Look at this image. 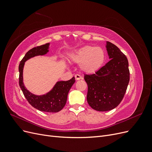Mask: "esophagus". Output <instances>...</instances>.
<instances>
[{
  "instance_id": "1",
  "label": "esophagus",
  "mask_w": 152,
  "mask_h": 152,
  "mask_svg": "<svg viewBox=\"0 0 152 152\" xmlns=\"http://www.w3.org/2000/svg\"><path fill=\"white\" fill-rule=\"evenodd\" d=\"M75 80H81V79H83V78H82L80 75L79 74H77L75 75Z\"/></svg>"
}]
</instances>
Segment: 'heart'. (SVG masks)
<instances>
[{"mask_svg":"<svg viewBox=\"0 0 152 152\" xmlns=\"http://www.w3.org/2000/svg\"><path fill=\"white\" fill-rule=\"evenodd\" d=\"M105 54L100 47L85 45L69 55V59L73 62L79 63L80 70L87 74L98 71L104 61Z\"/></svg>","mask_w":152,"mask_h":152,"instance_id":"b5f03b06","label":"heart"}]
</instances>
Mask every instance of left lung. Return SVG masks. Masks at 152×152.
<instances>
[{"mask_svg": "<svg viewBox=\"0 0 152 152\" xmlns=\"http://www.w3.org/2000/svg\"><path fill=\"white\" fill-rule=\"evenodd\" d=\"M110 60L94 74L85 75L88 86L87 101L96 111H110L120 104L129 82L127 57L115 45L107 42Z\"/></svg>", "mask_w": 152, "mask_h": 152, "instance_id": "8db88e82", "label": "left lung"}]
</instances>
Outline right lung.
Segmentation results:
<instances>
[{"label": "right lung", "mask_w": 152, "mask_h": 152, "mask_svg": "<svg viewBox=\"0 0 152 152\" xmlns=\"http://www.w3.org/2000/svg\"><path fill=\"white\" fill-rule=\"evenodd\" d=\"M50 43L32 48L26 53L19 65V84L25 97L28 103L40 111L45 112H58L65 107L69 91L75 83V77L67 81H58L52 89L46 94L36 95L27 89L23 83V68L25 62L29 59L37 56H43L49 51Z\"/></svg>", "instance_id": "1"}]
</instances>
